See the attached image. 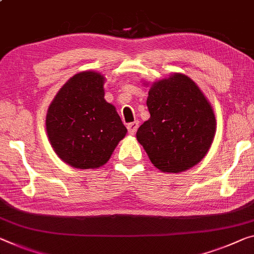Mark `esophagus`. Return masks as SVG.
I'll return each mask as SVG.
<instances>
[{"instance_id": "esophagus-1", "label": "esophagus", "mask_w": 254, "mask_h": 254, "mask_svg": "<svg viewBox=\"0 0 254 254\" xmlns=\"http://www.w3.org/2000/svg\"><path fill=\"white\" fill-rule=\"evenodd\" d=\"M138 128V123L137 122H134V123H130L127 125V129H128V132H129L130 135H134L136 130H137Z\"/></svg>"}]
</instances>
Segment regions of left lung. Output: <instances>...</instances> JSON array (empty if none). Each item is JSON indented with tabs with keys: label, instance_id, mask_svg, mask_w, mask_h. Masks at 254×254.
Returning a JSON list of instances; mask_svg holds the SVG:
<instances>
[{
	"label": "left lung",
	"instance_id": "left-lung-1",
	"mask_svg": "<svg viewBox=\"0 0 254 254\" xmlns=\"http://www.w3.org/2000/svg\"><path fill=\"white\" fill-rule=\"evenodd\" d=\"M146 105L151 117L136 137L158 169L181 173L205 157L216 132V118L190 78L174 73L154 83Z\"/></svg>",
	"mask_w": 254,
	"mask_h": 254
}]
</instances>
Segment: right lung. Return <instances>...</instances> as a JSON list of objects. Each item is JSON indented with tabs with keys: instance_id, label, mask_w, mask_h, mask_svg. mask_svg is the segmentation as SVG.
I'll return each instance as SVG.
<instances>
[{
	"instance_id": "1",
	"label": "right lung",
	"mask_w": 254,
	"mask_h": 254,
	"mask_svg": "<svg viewBox=\"0 0 254 254\" xmlns=\"http://www.w3.org/2000/svg\"><path fill=\"white\" fill-rule=\"evenodd\" d=\"M104 77L83 71L65 83L46 115L53 150L73 168L94 169L110 159L127 129L114 105L104 100Z\"/></svg>"
}]
</instances>
